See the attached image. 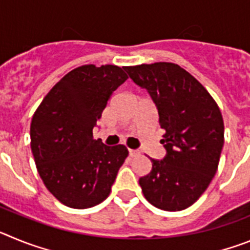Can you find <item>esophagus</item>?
I'll return each mask as SVG.
<instances>
[{
  "mask_svg": "<svg viewBox=\"0 0 250 250\" xmlns=\"http://www.w3.org/2000/svg\"><path fill=\"white\" fill-rule=\"evenodd\" d=\"M139 154H140V151H139L138 149H129V155L131 156V158H134V156H138Z\"/></svg>",
  "mask_w": 250,
  "mask_h": 250,
  "instance_id": "obj_1",
  "label": "esophagus"
}]
</instances>
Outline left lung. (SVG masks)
I'll return each mask as SVG.
<instances>
[{
	"instance_id": "1",
	"label": "left lung",
	"mask_w": 250,
	"mask_h": 250,
	"mask_svg": "<svg viewBox=\"0 0 250 250\" xmlns=\"http://www.w3.org/2000/svg\"><path fill=\"white\" fill-rule=\"evenodd\" d=\"M125 71L150 95L165 130V156L151 159V171L139 179L145 199L167 211L187 209L214 178L224 145L222 112L204 86L171 62L126 66Z\"/></svg>"
}]
</instances>
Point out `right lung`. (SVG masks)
I'll return each mask as SVG.
<instances>
[{"mask_svg": "<svg viewBox=\"0 0 250 250\" xmlns=\"http://www.w3.org/2000/svg\"><path fill=\"white\" fill-rule=\"evenodd\" d=\"M126 79L119 66H80L50 90L35 112L30 132L37 171L66 207H95L111 191L129 152L124 145L95 140L92 129Z\"/></svg>", "mask_w": 250, "mask_h": 250, "instance_id": "right-lung-1", "label": "right lung"}]
</instances>
